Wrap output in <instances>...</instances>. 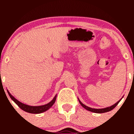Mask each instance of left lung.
I'll use <instances>...</instances> for the list:
<instances>
[{"label": "left lung", "instance_id": "1", "mask_svg": "<svg viewBox=\"0 0 134 134\" xmlns=\"http://www.w3.org/2000/svg\"><path fill=\"white\" fill-rule=\"evenodd\" d=\"M80 104H81V105L82 106L83 108H84L86 109V110H88V111H91V112H93V113H106V112H108V111H111V110H113V108H115V107H116V106L118 104V103L120 101V100H119L116 103H115L113 105L111 106V107H107V108H101V109H96V108H90V107H87V106H86L85 104H84L82 103V102H81V101H79Z\"/></svg>", "mask_w": 134, "mask_h": 134}]
</instances>
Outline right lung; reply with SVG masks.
<instances>
[{
  "mask_svg": "<svg viewBox=\"0 0 134 134\" xmlns=\"http://www.w3.org/2000/svg\"><path fill=\"white\" fill-rule=\"evenodd\" d=\"M9 96L10 97V98L14 101L15 103H16L17 105L20 108L22 109V110H24V111L27 112V113H34V114H38V113H43V112L47 111V110H49V109L53 106V104L55 103V100H56V98H57V94H56L54 98H53V99H52L50 103H48L44 104V105H41V106H30V105H27V104H24L23 103L20 102L19 101H18V99H16V98H15L11 94L9 93Z\"/></svg>",
  "mask_w": 134,
  "mask_h": 134,
  "instance_id": "add662e5",
  "label": "right lung"
}]
</instances>
